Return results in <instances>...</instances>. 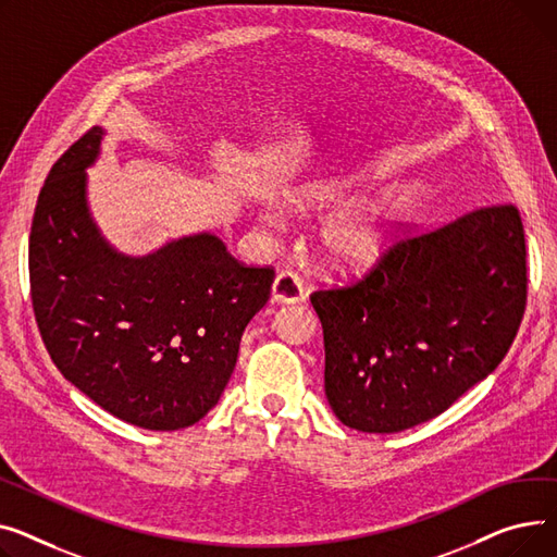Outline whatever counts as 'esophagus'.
I'll return each mask as SVG.
<instances>
[{
	"label": "esophagus",
	"instance_id": "esophagus-1",
	"mask_svg": "<svg viewBox=\"0 0 557 557\" xmlns=\"http://www.w3.org/2000/svg\"><path fill=\"white\" fill-rule=\"evenodd\" d=\"M274 304H299L304 301V283L294 272H281L272 285Z\"/></svg>",
	"mask_w": 557,
	"mask_h": 557
}]
</instances>
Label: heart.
Returning <instances> with one entry per match:
<instances>
[{"label": "heart", "mask_w": 557, "mask_h": 557, "mask_svg": "<svg viewBox=\"0 0 557 557\" xmlns=\"http://www.w3.org/2000/svg\"><path fill=\"white\" fill-rule=\"evenodd\" d=\"M355 177H333L304 190L306 202L335 205L355 188ZM416 200L407 190H380L357 198L321 224L319 240L323 253L342 270H369L388 253L400 226L413 213Z\"/></svg>", "instance_id": "b5f03b06"}]
</instances>
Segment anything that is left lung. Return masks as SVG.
<instances>
[{
	"label": "left lung",
	"mask_w": 557,
	"mask_h": 557,
	"mask_svg": "<svg viewBox=\"0 0 557 557\" xmlns=\"http://www.w3.org/2000/svg\"><path fill=\"white\" fill-rule=\"evenodd\" d=\"M310 304L335 416L357 432H405L502 364L527 308L524 224L512 205L476 209Z\"/></svg>",
	"instance_id": "8db88e82"
}]
</instances>
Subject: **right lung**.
<instances>
[{
    "label": "right lung",
    "mask_w": 557,
    "mask_h": 557,
    "mask_svg": "<svg viewBox=\"0 0 557 557\" xmlns=\"http://www.w3.org/2000/svg\"><path fill=\"white\" fill-rule=\"evenodd\" d=\"M106 135L91 127L40 190L28 238L33 312L64 380L129 424L175 432L218 405L274 272L240 265L211 232L144 256L112 247L87 200Z\"/></svg>",
    "instance_id": "right-lung-1"
}]
</instances>
